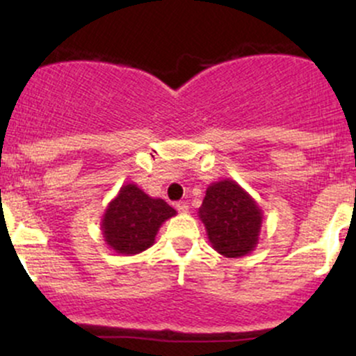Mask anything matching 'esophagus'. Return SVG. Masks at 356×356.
I'll return each mask as SVG.
<instances>
[{
  "mask_svg": "<svg viewBox=\"0 0 356 356\" xmlns=\"http://www.w3.org/2000/svg\"><path fill=\"white\" fill-rule=\"evenodd\" d=\"M175 207H177V211L182 212V214H186V212L189 211V206H187V202H177V206H175Z\"/></svg>",
  "mask_w": 356,
  "mask_h": 356,
  "instance_id": "1",
  "label": "esophagus"
}]
</instances>
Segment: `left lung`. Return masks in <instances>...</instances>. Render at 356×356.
<instances>
[{"label":"left lung","mask_w":356,"mask_h":356,"mask_svg":"<svg viewBox=\"0 0 356 356\" xmlns=\"http://www.w3.org/2000/svg\"><path fill=\"white\" fill-rule=\"evenodd\" d=\"M197 214L219 254L243 257L254 251L263 226V209L236 181L212 182Z\"/></svg>","instance_id":"8db88e82"}]
</instances>
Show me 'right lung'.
Listing matches in <instances>:
<instances>
[{"label": "right lung", "instance_id": "1", "mask_svg": "<svg viewBox=\"0 0 356 356\" xmlns=\"http://www.w3.org/2000/svg\"><path fill=\"white\" fill-rule=\"evenodd\" d=\"M177 214L164 199L147 195L137 184H124L102 216L105 244L118 254L134 256L155 243L159 227Z\"/></svg>", "mask_w": 356, "mask_h": 356}]
</instances>
